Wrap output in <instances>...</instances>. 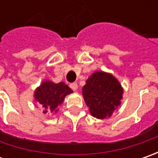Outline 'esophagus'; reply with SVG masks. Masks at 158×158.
Returning a JSON list of instances; mask_svg holds the SVG:
<instances>
[{"mask_svg":"<svg viewBox=\"0 0 158 158\" xmlns=\"http://www.w3.org/2000/svg\"><path fill=\"white\" fill-rule=\"evenodd\" d=\"M70 88L72 89L73 90H76L78 88V85L76 82H73V83H70Z\"/></svg>","mask_w":158,"mask_h":158,"instance_id":"34e87169","label":"esophagus"}]
</instances>
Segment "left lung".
Masks as SVG:
<instances>
[{"label": "left lung", "instance_id": "8db88e82", "mask_svg": "<svg viewBox=\"0 0 158 158\" xmlns=\"http://www.w3.org/2000/svg\"><path fill=\"white\" fill-rule=\"evenodd\" d=\"M123 89L115 77L104 72H95L86 81L82 95L92 116L110 117L120 105Z\"/></svg>", "mask_w": 158, "mask_h": 158}]
</instances>
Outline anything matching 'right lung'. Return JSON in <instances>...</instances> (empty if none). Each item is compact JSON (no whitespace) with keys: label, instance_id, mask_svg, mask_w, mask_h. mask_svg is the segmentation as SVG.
<instances>
[{"label":"right lung","instance_id":"right-lung-1","mask_svg":"<svg viewBox=\"0 0 158 158\" xmlns=\"http://www.w3.org/2000/svg\"><path fill=\"white\" fill-rule=\"evenodd\" d=\"M73 91L64 82L53 83L50 81L44 82L35 91V99L40 103L45 113H54L57 107L64 101L67 95Z\"/></svg>","mask_w":158,"mask_h":158}]
</instances>
